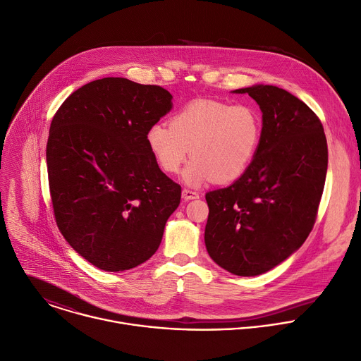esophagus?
Listing matches in <instances>:
<instances>
[{"instance_id":"34e87169","label":"esophagus","mask_w":361,"mask_h":361,"mask_svg":"<svg viewBox=\"0 0 361 361\" xmlns=\"http://www.w3.org/2000/svg\"><path fill=\"white\" fill-rule=\"evenodd\" d=\"M182 197L185 200H192V199H197L199 197V193L193 192V190H189V189H183L182 190Z\"/></svg>"}]
</instances>
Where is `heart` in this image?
<instances>
[{
	"label": "heart",
	"mask_w": 361,
	"mask_h": 361,
	"mask_svg": "<svg viewBox=\"0 0 361 361\" xmlns=\"http://www.w3.org/2000/svg\"><path fill=\"white\" fill-rule=\"evenodd\" d=\"M262 116L249 105L197 99L176 112L169 126L154 123L147 145L157 165L169 175L183 172L190 186L209 180L218 185L240 179L250 168L262 139Z\"/></svg>",
	"instance_id": "heart-1"
}]
</instances>
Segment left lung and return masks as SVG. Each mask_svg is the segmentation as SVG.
Masks as SVG:
<instances>
[{"mask_svg": "<svg viewBox=\"0 0 361 361\" xmlns=\"http://www.w3.org/2000/svg\"><path fill=\"white\" fill-rule=\"evenodd\" d=\"M249 94L262 111V139L247 172L206 193L204 245L212 260L236 276L266 273L293 255L313 229L327 173V140L316 114L273 85Z\"/></svg>", "mask_w": 361, "mask_h": 361, "instance_id": "left-lung-1", "label": "left lung"}]
</instances>
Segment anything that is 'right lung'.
Here are the masks:
<instances>
[{
  "mask_svg": "<svg viewBox=\"0 0 361 361\" xmlns=\"http://www.w3.org/2000/svg\"><path fill=\"white\" fill-rule=\"evenodd\" d=\"M171 109L162 87L102 78L71 94L51 122L47 168L58 229L101 270L152 257L180 203V186L159 169L145 137Z\"/></svg>",
  "mask_w": 361,
  "mask_h": 361,
  "instance_id": "1",
  "label": "right lung"
}]
</instances>
